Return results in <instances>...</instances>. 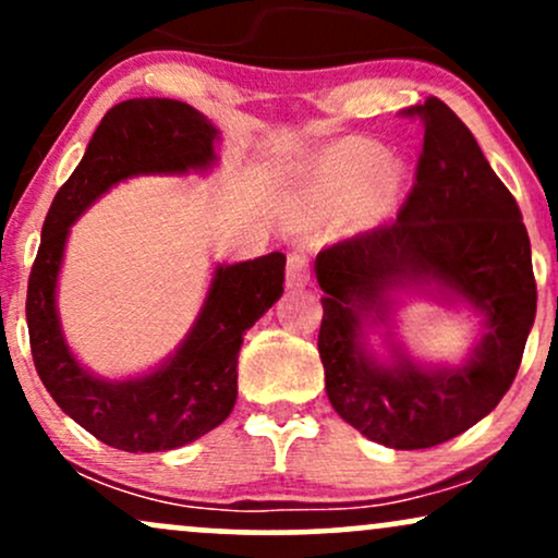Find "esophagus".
I'll list each match as a JSON object with an SVG mask.
<instances>
[{
  "mask_svg": "<svg viewBox=\"0 0 558 558\" xmlns=\"http://www.w3.org/2000/svg\"><path fill=\"white\" fill-rule=\"evenodd\" d=\"M306 283H310V259H306V254L293 252L286 265V286L304 288Z\"/></svg>",
  "mask_w": 558,
  "mask_h": 558,
  "instance_id": "34e87169",
  "label": "esophagus"
}]
</instances>
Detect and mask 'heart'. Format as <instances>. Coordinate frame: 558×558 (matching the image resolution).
Instances as JSON below:
<instances>
[{
	"label": "heart",
	"instance_id": "obj_1",
	"mask_svg": "<svg viewBox=\"0 0 558 558\" xmlns=\"http://www.w3.org/2000/svg\"><path fill=\"white\" fill-rule=\"evenodd\" d=\"M407 168L399 159L388 157L380 144L367 138H345L330 144L310 165L301 178V202H349L367 191L377 207H386L401 194Z\"/></svg>",
	"mask_w": 558,
	"mask_h": 558
}]
</instances>
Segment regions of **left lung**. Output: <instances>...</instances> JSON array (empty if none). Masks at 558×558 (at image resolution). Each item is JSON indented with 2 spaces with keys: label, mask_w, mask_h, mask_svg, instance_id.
<instances>
[{
  "label": "left lung",
  "mask_w": 558,
  "mask_h": 558,
  "mask_svg": "<svg viewBox=\"0 0 558 558\" xmlns=\"http://www.w3.org/2000/svg\"><path fill=\"white\" fill-rule=\"evenodd\" d=\"M401 114L425 128L417 181L393 222L317 254V349L332 409L364 438L414 451L457 438L498 407L520 369L537 291L520 207L470 128L435 96ZM401 290L484 317L462 365L411 360L392 332ZM375 329L383 357L368 343Z\"/></svg>",
  "instance_id": "left-lung-1"
}]
</instances>
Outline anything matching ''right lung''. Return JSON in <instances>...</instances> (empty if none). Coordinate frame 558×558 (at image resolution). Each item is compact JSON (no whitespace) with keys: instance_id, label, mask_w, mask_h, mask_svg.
Wrapping results in <instances>:
<instances>
[{"instance_id":"1","label":"right lung","mask_w":558,"mask_h":558,"mask_svg":"<svg viewBox=\"0 0 558 558\" xmlns=\"http://www.w3.org/2000/svg\"><path fill=\"white\" fill-rule=\"evenodd\" d=\"M217 141L213 120L185 101H120L101 118L44 220L25 299L36 373L70 420L120 451H170L228 420L239 396L235 364L243 336L283 296L286 257L272 252L217 265L194 325L168 360L149 373L110 380L75 360L57 312L70 226L128 178L213 170Z\"/></svg>"}]
</instances>
